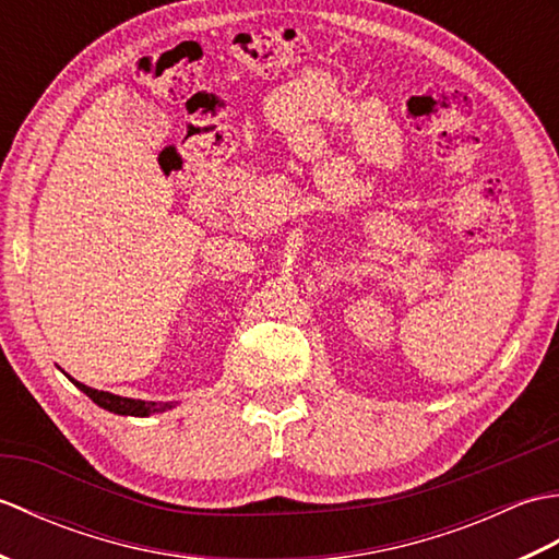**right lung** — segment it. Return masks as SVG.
<instances>
[{
	"mask_svg": "<svg viewBox=\"0 0 559 559\" xmlns=\"http://www.w3.org/2000/svg\"><path fill=\"white\" fill-rule=\"evenodd\" d=\"M83 394H86L93 403H98L100 408L110 411V413H120V415H136V418H144V415L151 413H160V411H168L173 408V403H153V401H139V399H124V396H115L110 391H98V389H91L86 384L76 382V379H71Z\"/></svg>",
	"mask_w": 559,
	"mask_h": 559,
	"instance_id": "right-lung-1",
	"label": "right lung"
}]
</instances>
